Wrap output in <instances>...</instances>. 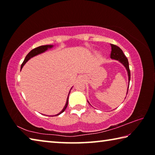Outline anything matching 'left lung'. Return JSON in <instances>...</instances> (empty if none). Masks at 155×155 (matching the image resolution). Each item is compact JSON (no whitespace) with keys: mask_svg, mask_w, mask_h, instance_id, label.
Returning a JSON list of instances; mask_svg holds the SVG:
<instances>
[{"mask_svg":"<svg viewBox=\"0 0 155 155\" xmlns=\"http://www.w3.org/2000/svg\"><path fill=\"white\" fill-rule=\"evenodd\" d=\"M111 54H110V57L111 59H114L115 60H118L122 64L124 65L125 68H127V70L128 72V81L130 82V71L129 69V65H128V61L127 57L124 55V52L122 51V49L116 45H114V44H111ZM128 92V91H127Z\"/></svg>","mask_w":155,"mask_h":155,"instance_id":"8db88e82","label":"left lung"}]
</instances>
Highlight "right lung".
I'll list each match as a JSON object with an SVG mask.
<instances>
[{
  "mask_svg": "<svg viewBox=\"0 0 155 155\" xmlns=\"http://www.w3.org/2000/svg\"><path fill=\"white\" fill-rule=\"evenodd\" d=\"M52 45L40 46L37 47V48L33 49L32 51H31L29 52H28L27 55L26 56L25 59V60H24V61H23L22 65H21V69H22V68L23 67V65H24L26 64V62H27L28 59H30L31 58V57H33L35 56V55H38V54H40V53H42V52H45L47 49H48V48H52ZM69 94H70V93H69ZM68 98H67L66 104H65L64 108L63 109L62 111H61V112H60L59 114H57V115H59V114H61V113L64 112V111H65V109H66V107H67V106H68Z\"/></svg>",
  "mask_w": 155,
  "mask_h": 155,
  "instance_id": "obj_1",
  "label": "right lung"
}]
</instances>
